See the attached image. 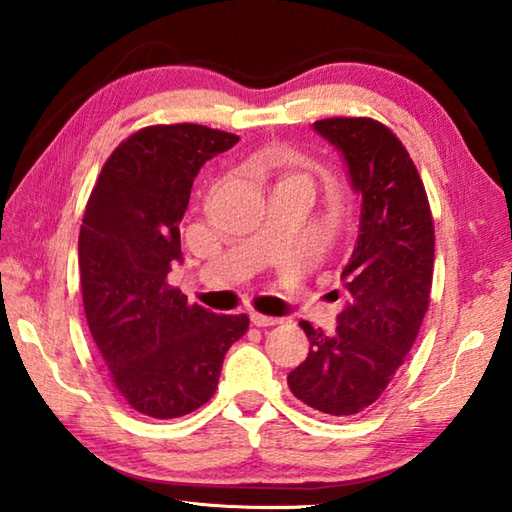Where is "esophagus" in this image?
<instances>
[{"label": "esophagus", "instance_id": "esophagus-1", "mask_svg": "<svg viewBox=\"0 0 512 512\" xmlns=\"http://www.w3.org/2000/svg\"><path fill=\"white\" fill-rule=\"evenodd\" d=\"M250 320H253V325H255V327H271V325H277V323H280V318L257 314V311H253V314H250Z\"/></svg>", "mask_w": 512, "mask_h": 512}]
</instances>
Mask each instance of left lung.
<instances>
[{"label":"left lung","instance_id":"1","mask_svg":"<svg viewBox=\"0 0 512 512\" xmlns=\"http://www.w3.org/2000/svg\"><path fill=\"white\" fill-rule=\"evenodd\" d=\"M314 128L343 153L361 225L341 273L348 305L336 332L302 320L309 354L287 381L314 411L345 418L379 400L413 348L429 309L436 237L420 173L391 128L370 117L318 119Z\"/></svg>","mask_w":512,"mask_h":512}]
</instances>
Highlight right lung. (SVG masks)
Returning a JSON list of instances; mask_svg holds the SVG:
<instances>
[{
  "label": "right lung",
  "mask_w": 512,
  "mask_h": 512,
  "mask_svg": "<svg viewBox=\"0 0 512 512\" xmlns=\"http://www.w3.org/2000/svg\"><path fill=\"white\" fill-rule=\"evenodd\" d=\"M237 142L198 124L146 126L110 153L85 205V318L117 393L149 418H180L210 400L225 352L250 323L189 305L167 280L183 259L180 221L196 173Z\"/></svg>",
  "instance_id": "right-lung-1"
}]
</instances>
